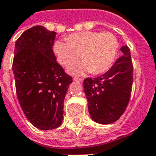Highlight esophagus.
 <instances>
[{"instance_id": "esophagus-1", "label": "esophagus", "mask_w": 156, "mask_h": 156, "mask_svg": "<svg viewBox=\"0 0 156 156\" xmlns=\"http://www.w3.org/2000/svg\"><path fill=\"white\" fill-rule=\"evenodd\" d=\"M74 80L77 81V82H82V78H74Z\"/></svg>"}]
</instances>
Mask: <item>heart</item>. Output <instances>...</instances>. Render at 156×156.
<instances>
[{
	"instance_id": "obj_1",
	"label": "heart",
	"mask_w": 156,
	"mask_h": 156,
	"mask_svg": "<svg viewBox=\"0 0 156 156\" xmlns=\"http://www.w3.org/2000/svg\"><path fill=\"white\" fill-rule=\"evenodd\" d=\"M66 40L54 44L58 62L68 66L79 60L81 55L84 61L69 67L71 74H81L86 70L101 74L113 64L118 50V40L113 34L83 31L70 34Z\"/></svg>"
}]
</instances>
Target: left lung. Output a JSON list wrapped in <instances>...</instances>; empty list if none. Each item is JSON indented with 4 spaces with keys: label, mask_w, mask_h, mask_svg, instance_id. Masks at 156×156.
I'll return each instance as SVG.
<instances>
[{
    "label": "left lung",
    "mask_w": 156,
    "mask_h": 156,
    "mask_svg": "<svg viewBox=\"0 0 156 156\" xmlns=\"http://www.w3.org/2000/svg\"><path fill=\"white\" fill-rule=\"evenodd\" d=\"M122 55L105 74L84 79L83 87L88 109L94 121L110 124L117 121L129 103L133 84V64L127 45L120 49Z\"/></svg>",
    "instance_id": "8db88e82"
}]
</instances>
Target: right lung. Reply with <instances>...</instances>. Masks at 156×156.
I'll return each mask as SVG.
<instances>
[{
	"label": "right lung",
	"instance_id": "add662e5",
	"mask_svg": "<svg viewBox=\"0 0 156 156\" xmlns=\"http://www.w3.org/2000/svg\"><path fill=\"white\" fill-rule=\"evenodd\" d=\"M55 37L56 32L41 25L25 30L16 40L12 62L21 109L34 126L45 131L61 126L64 98L73 82L56 61Z\"/></svg>",
	"mask_w": 156,
	"mask_h": 156
}]
</instances>
